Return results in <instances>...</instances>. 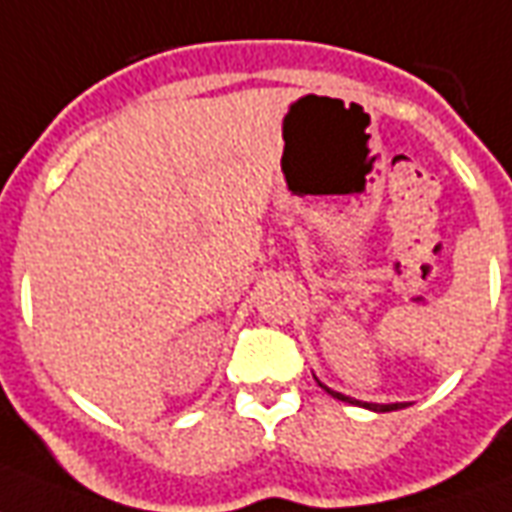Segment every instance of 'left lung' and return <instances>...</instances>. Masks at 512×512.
Returning <instances> with one entry per match:
<instances>
[{
  "instance_id": "obj_1",
  "label": "left lung",
  "mask_w": 512,
  "mask_h": 512,
  "mask_svg": "<svg viewBox=\"0 0 512 512\" xmlns=\"http://www.w3.org/2000/svg\"><path fill=\"white\" fill-rule=\"evenodd\" d=\"M315 381H318V378H315ZM318 386H323V389H326L332 397H337V400H345V403H351V406L370 408V411H378V414H381V411H397V408L408 406V403H365V400H354V397L343 395V392H334V389H329V386L321 384V381H318Z\"/></svg>"
}]
</instances>
